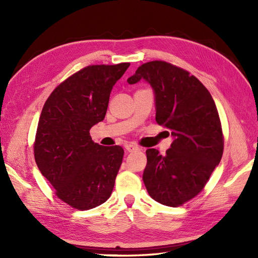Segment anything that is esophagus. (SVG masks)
<instances>
[{"label":"esophagus","mask_w":258,"mask_h":258,"mask_svg":"<svg viewBox=\"0 0 258 258\" xmlns=\"http://www.w3.org/2000/svg\"><path fill=\"white\" fill-rule=\"evenodd\" d=\"M125 150L127 152H136L140 150V147L138 145H134V144H126L125 145Z\"/></svg>","instance_id":"34e87169"}]
</instances>
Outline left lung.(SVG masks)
Instances as JSON below:
<instances>
[{"instance_id": "1", "label": "left lung", "mask_w": 258, "mask_h": 258, "mask_svg": "<svg viewBox=\"0 0 258 258\" xmlns=\"http://www.w3.org/2000/svg\"><path fill=\"white\" fill-rule=\"evenodd\" d=\"M142 79L155 93L156 122L171 130L174 141L165 155L146 151L143 173L153 200L177 207L199 195L224 151V135L211 93L189 72L164 61L142 64L128 84Z\"/></svg>"}]
</instances>
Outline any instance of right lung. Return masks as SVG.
Returning <instances> with one entry per match:
<instances>
[{
    "label": "right lung",
    "instance_id": "obj_1",
    "mask_svg": "<svg viewBox=\"0 0 258 258\" xmlns=\"http://www.w3.org/2000/svg\"><path fill=\"white\" fill-rule=\"evenodd\" d=\"M128 67L89 65L57 85L43 106L36 165L58 199L79 211L101 205L112 194L124 150L94 143L90 130L105 117L113 86Z\"/></svg>",
    "mask_w": 258,
    "mask_h": 258
}]
</instances>
